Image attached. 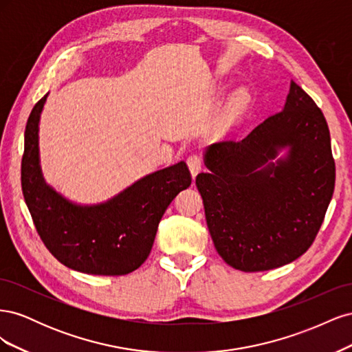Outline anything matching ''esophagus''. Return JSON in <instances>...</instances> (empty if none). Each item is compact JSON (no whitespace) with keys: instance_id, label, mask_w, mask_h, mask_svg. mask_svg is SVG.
I'll list each match as a JSON object with an SVG mask.
<instances>
[{"instance_id":"esophagus-1","label":"esophagus","mask_w":352,"mask_h":352,"mask_svg":"<svg viewBox=\"0 0 352 352\" xmlns=\"http://www.w3.org/2000/svg\"><path fill=\"white\" fill-rule=\"evenodd\" d=\"M186 163L189 166V170H190V175H192V177H195L198 175V172L202 167V158L201 155L198 154H190L188 158H186Z\"/></svg>"}]
</instances>
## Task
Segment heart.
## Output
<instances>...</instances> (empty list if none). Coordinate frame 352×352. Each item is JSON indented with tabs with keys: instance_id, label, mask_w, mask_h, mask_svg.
<instances>
[{
	"instance_id": "obj_1",
	"label": "heart",
	"mask_w": 352,
	"mask_h": 352,
	"mask_svg": "<svg viewBox=\"0 0 352 352\" xmlns=\"http://www.w3.org/2000/svg\"><path fill=\"white\" fill-rule=\"evenodd\" d=\"M248 94L247 91H239L236 92L233 97L230 98V101L226 105V110H225V122L228 124L235 123L241 114L243 113V110L247 109V104H248Z\"/></svg>"
}]
</instances>
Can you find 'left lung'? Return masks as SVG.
I'll use <instances>...</instances> for the list:
<instances>
[{"instance_id":"1","label":"left lung","mask_w":352,"mask_h":352,"mask_svg":"<svg viewBox=\"0 0 352 352\" xmlns=\"http://www.w3.org/2000/svg\"><path fill=\"white\" fill-rule=\"evenodd\" d=\"M206 166L195 184L211 239L233 269H278L311 247L333 195L335 160L322 110L294 80L282 111L242 141L208 146Z\"/></svg>"}]
</instances>
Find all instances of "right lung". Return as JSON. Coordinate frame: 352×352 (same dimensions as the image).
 Listing matches in <instances>:
<instances>
[{
	"label": "right lung",
	"mask_w": 352,
	"mask_h": 352,
	"mask_svg": "<svg viewBox=\"0 0 352 352\" xmlns=\"http://www.w3.org/2000/svg\"><path fill=\"white\" fill-rule=\"evenodd\" d=\"M47 95L28 119L22 158V190L38 235L69 269L100 276L131 273L150 255L170 202L192 182L189 168L180 162L146 175L102 204H73L41 173L38 124Z\"/></svg>",
	"instance_id": "obj_1"
}]
</instances>
